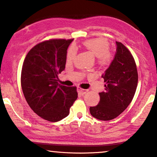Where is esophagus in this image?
Masks as SVG:
<instances>
[{"label":"esophagus","mask_w":157,"mask_h":157,"mask_svg":"<svg viewBox=\"0 0 157 157\" xmlns=\"http://www.w3.org/2000/svg\"><path fill=\"white\" fill-rule=\"evenodd\" d=\"M78 91L80 94H85L86 92H87V90H85V89H82V88H80V87L78 88Z\"/></svg>","instance_id":"1"}]
</instances>
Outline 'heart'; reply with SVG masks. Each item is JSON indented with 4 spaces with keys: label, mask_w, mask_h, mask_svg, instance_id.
<instances>
[{
    "label": "heart",
    "mask_w": 157,
    "mask_h": 157,
    "mask_svg": "<svg viewBox=\"0 0 157 157\" xmlns=\"http://www.w3.org/2000/svg\"><path fill=\"white\" fill-rule=\"evenodd\" d=\"M83 46L97 57V63L100 66H105L110 63L112 56L110 53V44L107 39L98 37L87 40L83 42ZM76 56V49L73 46L69 48L67 54V61L73 60Z\"/></svg>",
    "instance_id": "1"
}]
</instances>
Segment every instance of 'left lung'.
<instances>
[{
  "mask_svg": "<svg viewBox=\"0 0 157 157\" xmlns=\"http://www.w3.org/2000/svg\"><path fill=\"white\" fill-rule=\"evenodd\" d=\"M116 44L114 59L101 75L106 83L105 92L99 93L98 105L90 107L92 116L102 121L113 120L124 111L137 87L138 73L134 57L122 43Z\"/></svg>",
  "mask_w": 157,
  "mask_h": 157,
  "instance_id": "1",
  "label": "left lung"
}]
</instances>
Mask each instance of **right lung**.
I'll return each instance as SVG.
<instances>
[{"label":"right lung","instance_id":"right-lung-1","mask_svg":"<svg viewBox=\"0 0 157 157\" xmlns=\"http://www.w3.org/2000/svg\"><path fill=\"white\" fill-rule=\"evenodd\" d=\"M73 39H52L37 44L28 52L21 72L26 101L37 115L49 122L63 120L78 98L76 87L58 83L65 68L67 50Z\"/></svg>","mask_w":157,"mask_h":157}]
</instances>
